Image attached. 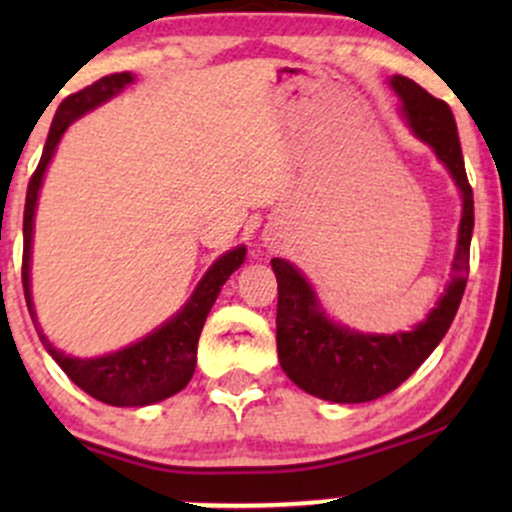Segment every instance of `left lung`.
Here are the masks:
<instances>
[{
  "label": "left lung",
  "mask_w": 512,
  "mask_h": 512,
  "mask_svg": "<svg viewBox=\"0 0 512 512\" xmlns=\"http://www.w3.org/2000/svg\"><path fill=\"white\" fill-rule=\"evenodd\" d=\"M399 98V113L416 139L428 144L462 197V219L452 274L436 308L409 332L373 334L349 330L334 322L301 269L274 257L279 281L276 303V351L284 373L308 395L337 404L373 402L397 390L414 373L450 330L460 308L469 274V243L474 228V199L464 173V158L455 117L448 103L438 101L416 81L395 74L390 79Z\"/></svg>",
  "instance_id": "left-lung-1"
}]
</instances>
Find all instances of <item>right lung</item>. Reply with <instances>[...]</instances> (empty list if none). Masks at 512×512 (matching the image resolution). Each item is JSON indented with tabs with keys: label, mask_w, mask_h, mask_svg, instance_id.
Masks as SVG:
<instances>
[{
	"label": "right lung",
	"mask_w": 512,
	"mask_h": 512,
	"mask_svg": "<svg viewBox=\"0 0 512 512\" xmlns=\"http://www.w3.org/2000/svg\"><path fill=\"white\" fill-rule=\"evenodd\" d=\"M129 84H134V76L129 72L110 74L98 79L96 84L86 86L84 91L72 93L57 108L55 120H52L48 142H45L43 156H40L38 168H35L26 192V209H23V293H26L28 313L33 317V325L38 330L40 342H43L48 354L55 358L57 366L69 375L74 385H79L86 395L98 402L110 404V407H149V404L163 402V399L178 395V392L190 383L197 366V342L202 334L204 322L211 305L219 298L221 286L226 284L240 264L245 262V245L223 252V255L207 269L197 289L187 298V303L168 317L163 325L149 332L139 342L117 349L113 354L76 358L67 356L64 351L52 346L48 334L38 325V315L33 308L31 293V257H33V228H35V207H38L40 187H43L45 170H48L52 156H55L57 144L62 134L74 120L81 115L91 113L98 105L108 103L117 93H122Z\"/></svg>",
	"instance_id": "obj_1"
}]
</instances>
